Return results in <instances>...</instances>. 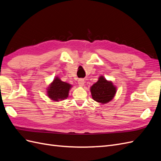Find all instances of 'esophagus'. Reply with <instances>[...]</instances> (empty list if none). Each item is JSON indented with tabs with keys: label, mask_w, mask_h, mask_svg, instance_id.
<instances>
[{
	"label": "esophagus",
	"mask_w": 161,
	"mask_h": 161,
	"mask_svg": "<svg viewBox=\"0 0 161 161\" xmlns=\"http://www.w3.org/2000/svg\"><path fill=\"white\" fill-rule=\"evenodd\" d=\"M78 84H79L80 86H83L84 84H85V80L84 79H79V80H78Z\"/></svg>",
	"instance_id": "34e87169"
}]
</instances>
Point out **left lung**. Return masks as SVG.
I'll return each mask as SVG.
<instances>
[{
	"mask_svg": "<svg viewBox=\"0 0 161 161\" xmlns=\"http://www.w3.org/2000/svg\"><path fill=\"white\" fill-rule=\"evenodd\" d=\"M91 92L95 101L106 103L114 98L116 89L111 82L106 80L103 76H100L99 80L91 86Z\"/></svg>",
	"mask_w": 161,
	"mask_h": 161,
	"instance_id": "1",
	"label": "left lung"
}]
</instances>
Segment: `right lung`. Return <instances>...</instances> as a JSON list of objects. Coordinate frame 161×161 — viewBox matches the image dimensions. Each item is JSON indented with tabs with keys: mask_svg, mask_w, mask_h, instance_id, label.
I'll list each match as a JSON object with an SVG mask.
<instances>
[{
	"mask_svg": "<svg viewBox=\"0 0 161 161\" xmlns=\"http://www.w3.org/2000/svg\"><path fill=\"white\" fill-rule=\"evenodd\" d=\"M70 87V85L62 82L58 78H56L47 89V95L53 101H58L66 99L69 96Z\"/></svg>",
	"mask_w": 161,
	"mask_h": 161,
	"instance_id": "add662e5",
	"label": "right lung"
}]
</instances>
